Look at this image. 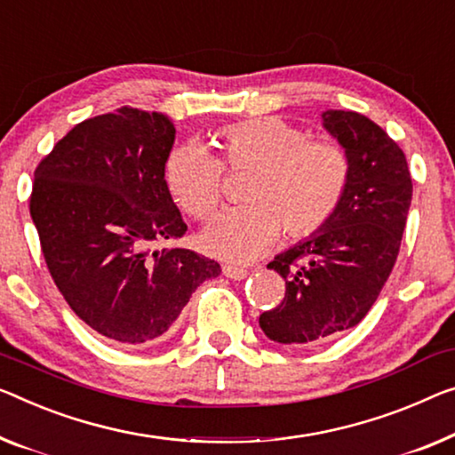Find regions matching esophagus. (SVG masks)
Segmentation results:
<instances>
[{"label":"esophagus","mask_w":455,"mask_h":455,"mask_svg":"<svg viewBox=\"0 0 455 455\" xmlns=\"http://www.w3.org/2000/svg\"><path fill=\"white\" fill-rule=\"evenodd\" d=\"M222 274L230 277V280H243V277H247V269L241 266H233V263H227V266H222Z\"/></svg>","instance_id":"esophagus-1"}]
</instances>
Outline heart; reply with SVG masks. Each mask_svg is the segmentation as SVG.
I'll use <instances>...</instances> for the list:
<instances>
[{
	"label": "heart",
	"instance_id": "b5f03b06",
	"mask_svg": "<svg viewBox=\"0 0 455 455\" xmlns=\"http://www.w3.org/2000/svg\"><path fill=\"white\" fill-rule=\"evenodd\" d=\"M216 139L225 165H253L243 192L247 204L216 216L200 236L206 253L219 259H255L274 245L282 227L294 239L318 233L347 194V153L337 142L308 139L286 118L233 122ZM163 180L175 204L192 219H208L220 204V163L198 142H184L167 155Z\"/></svg>",
	"mask_w": 455,
	"mask_h": 455
}]
</instances>
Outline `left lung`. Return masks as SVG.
Returning a JSON list of instances; mask_svg holds the SVG:
<instances>
[{
    "mask_svg": "<svg viewBox=\"0 0 455 455\" xmlns=\"http://www.w3.org/2000/svg\"><path fill=\"white\" fill-rule=\"evenodd\" d=\"M321 118L347 153L351 180L329 225L267 266L286 280V296L259 327L292 347L333 339L368 315L396 263L412 198L404 153L376 122L345 110Z\"/></svg>",
    "mask_w": 455,
    "mask_h": 455,
    "instance_id": "8db88e82",
    "label": "left lung"
}]
</instances>
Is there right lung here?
<instances>
[{
  "mask_svg": "<svg viewBox=\"0 0 455 455\" xmlns=\"http://www.w3.org/2000/svg\"><path fill=\"white\" fill-rule=\"evenodd\" d=\"M175 126L122 106L79 122L34 172L30 216L59 292L110 341L167 333L194 290L220 274L189 249L151 251L188 225L163 180Z\"/></svg>",
  "mask_w": 455,
  "mask_h": 455,
  "instance_id": "obj_1",
  "label": "right lung"
}]
</instances>
